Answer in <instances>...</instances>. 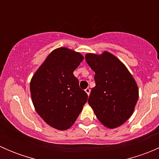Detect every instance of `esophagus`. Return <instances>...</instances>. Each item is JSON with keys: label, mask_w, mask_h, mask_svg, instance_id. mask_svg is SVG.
<instances>
[{"label": "esophagus", "mask_w": 159, "mask_h": 159, "mask_svg": "<svg viewBox=\"0 0 159 159\" xmlns=\"http://www.w3.org/2000/svg\"><path fill=\"white\" fill-rule=\"evenodd\" d=\"M84 91H85V92L87 93L88 95H89V94H90V91H91V90H90L89 88H87V89L84 90Z\"/></svg>", "instance_id": "obj_1"}]
</instances>
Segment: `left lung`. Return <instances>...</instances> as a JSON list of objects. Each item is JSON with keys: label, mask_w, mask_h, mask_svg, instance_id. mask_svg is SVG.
Listing matches in <instances>:
<instances>
[{"label": "left lung", "mask_w": 159, "mask_h": 159, "mask_svg": "<svg viewBox=\"0 0 159 159\" xmlns=\"http://www.w3.org/2000/svg\"><path fill=\"white\" fill-rule=\"evenodd\" d=\"M85 60L95 72V87L89 95V105L104 126L119 127L132 115L139 99L134 78L125 65L108 51L86 54Z\"/></svg>", "instance_id": "obj_1"}]
</instances>
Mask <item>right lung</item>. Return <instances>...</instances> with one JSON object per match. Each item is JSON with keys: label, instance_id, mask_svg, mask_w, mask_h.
Here are the masks:
<instances>
[{"label": "right lung", "instance_id": "add662e5", "mask_svg": "<svg viewBox=\"0 0 159 159\" xmlns=\"http://www.w3.org/2000/svg\"><path fill=\"white\" fill-rule=\"evenodd\" d=\"M83 59L80 53L59 48L48 56L31 78L30 90L35 110L56 129L71 127L87 102V93L80 89L73 74Z\"/></svg>", "mask_w": 159, "mask_h": 159}]
</instances>
